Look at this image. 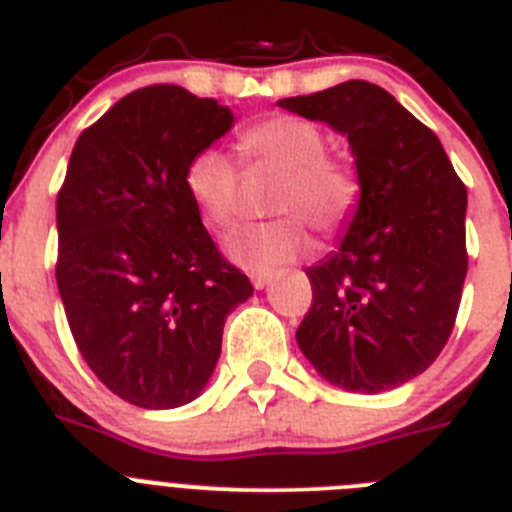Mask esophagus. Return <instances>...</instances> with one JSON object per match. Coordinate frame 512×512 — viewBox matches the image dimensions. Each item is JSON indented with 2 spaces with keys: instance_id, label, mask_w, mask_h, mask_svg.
<instances>
[{
  "instance_id": "34e87169",
  "label": "esophagus",
  "mask_w": 512,
  "mask_h": 512,
  "mask_svg": "<svg viewBox=\"0 0 512 512\" xmlns=\"http://www.w3.org/2000/svg\"><path fill=\"white\" fill-rule=\"evenodd\" d=\"M269 282H271V274H251V284L256 289L269 287Z\"/></svg>"
}]
</instances>
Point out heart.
I'll return each instance as SVG.
<instances>
[{
  "label": "heart",
  "instance_id": "1",
  "mask_svg": "<svg viewBox=\"0 0 512 512\" xmlns=\"http://www.w3.org/2000/svg\"><path fill=\"white\" fill-rule=\"evenodd\" d=\"M328 140L310 120L271 115L238 135L246 161L279 169L271 207L289 213L266 223L238 225L225 235L228 259L251 274H274L312 251L310 223L336 235L351 223L361 182L351 164L325 153ZM184 189L210 225H230L238 215V169L228 153L202 148L187 161Z\"/></svg>",
  "mask_w": 512,
  "mask_h": 512
}]
</instances>
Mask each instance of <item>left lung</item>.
I'll return each mask as SVG.
<instances>
[{
  "label": "left lung",
  "instance_id": "1",
  "mask_svg": "<svg viewBox=\"0 0 512 512\" xmlns=\"http://www.w3.org/2000/svg\"><path fill=\"white\" fill-rule=\"evenodd\" d=\"M277 104L346 135L361 182L338 251L307 269L300 351L343 390H395L438 359L454 330L467 187L436 133L377 84L343 81Z\"/></svg>",
  "mask_w": 512,
  "mask_h": 512
}]
</instances>
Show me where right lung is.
I'll use <instances>...</instances> for the list:
<instances>
[{
  "label": "right lung",
  "instance_id": "right-lung-1",
  "mask_svg": "<svg viewBox=\"0 0 512 512\" xmlns=\"http://www.w3.org/2000/svg\"><path fill=\"white\" fill-rule=\"evenodd\" d=\"M233 112L184 87L130 92L76 140L56 200V282L81 356L130 405L169 410L205 390L225 318L253 295L184 189L187 161Z\"/></svg>",
  "mask_w": 512,
  "mask_h": 512
}]
</instances>
